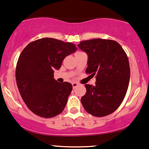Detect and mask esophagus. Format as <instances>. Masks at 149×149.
<instances>
[{
  "label": "esophagus",
  "instance_id": "esophagus-1",
  "mask_svg": "<svg viewBox=\"0 0 149 149\" xmlns=\"http://www.w3.org/2000/svg\"><path fill=\"white\" fill-rule=\"evenodd\" d=\"M72 87H73V88H76L78 86V83H77V82H72Z\"/></svg>",
  "mask_w": 149,
  "mask_h": 149
}]
</instances>
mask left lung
<instances>
[{
	"mask_svg": "<svg viewBox=\"0 0 149 149\" xmlns=\"http://www.w3.org/2000/svg\"><path fill=\"white\" fill-rule=\"evenodd\" d=\"M88 55L87 74L96 77L95 85L85 84L81 98L86 111L97 117L116 111L124 100L130 79V67L125 51L112 40L92 39L78 45Z\"/></svg>",
	"mask_w": 149,
	"mask_h": 149,
	"instance_id": "1",
	"label": "left lung"
}]
</instances>
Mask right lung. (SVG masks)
I'll return each mask as SVG.
<instances>
[{"instance_id": "obj_1", "label": "right lung", "mask_w": 149, "mask_h": 149, "mask_svg": "<svg viewBox=\"0 0 149 149\" xmlns=\"http://www.w3.org/2000/svg\"><path fill=\"white\" fill-rule=\"evenodd\" d=\"M77 47L71 42L45 38L29 43L19 56L15 78L22 99L38 116L52 118L66 106L72 85L54 79V70L61 68L67 56Z\"/></svg>"}]
</instances>
